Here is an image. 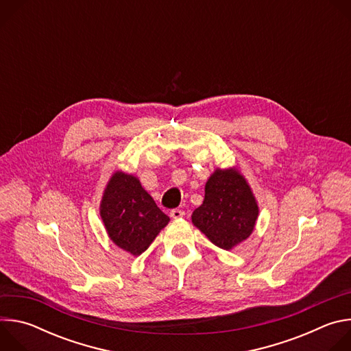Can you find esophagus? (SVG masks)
<instances>
[{
	"label": "esophagus",
	"mask_w": 351,
	"mask_h": 351,
	"mask_svg": "<svg viewBox=\"0 0 351 351\" xmlns=\"http://www.w3.org/2000/svg\"><path fill=\"white\" fill-rule=\"evenodd\" d=\"M183 215H184V211H183V210H180V208H175V210H172V211H171V217H172L173 219L182 218Z\"/></svg>",
	"instance_id": "34e87169"
}]
</instances>
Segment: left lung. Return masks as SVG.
Instances as JSON below:
<instances>
[{"label":"left lung","instance_id":"left-lung-1","mask_svg":"<svg viewBox=\"0 0 351 351\" xmlns=\"http://www.w3.org/2000/svg\"><path fill=\"white\" fill-rule=\"evenodd\" d=\"M257 217L258 206L245 179L234 169H217L191 221L215 245L230 250L252 234Z\"/></svg>","mask_w":351,"mask_h":351}]
</instances>
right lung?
Masks as SVG:
<instances>
[{
	"mask_svg": "<svg viewBox=\"0 0 351 351\" xmlns=\"http://www.w3.org/2000/svg\"><path fill=\"white\" fill-rule=\"evenodd\" d=\"M99 214L111 240L133 256L145 252L169 222L138 179L123 172L108 182Z\"/></svg>",
	"mask_w": 351,
	"mask_h": 351,
	"instance_id": "add662e5",
	"label": "right lung"
}]
</instances>
